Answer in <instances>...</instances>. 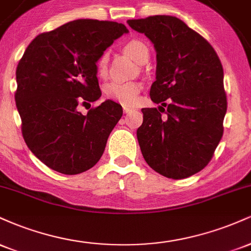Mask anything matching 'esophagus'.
Here are the masks:
<instances>
[{"instance_id":"34e87169","label":"esophagus","mask_w":251,"mask_h":251,"mask_svg":"<svg viewBox=\"0 0 251 251\" xmlns=\"http://www.w3.org/2000/svg\"><path fill=\"white\" fill-rule=\"evenodd\" d=\"M132 109H133V108H131V107H126V106H125V107H124V113L127 114V113H129V112H132Z\"/></svg>"}]
</instances>
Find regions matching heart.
<instances>
[{
	"instance_id": "1",
	"label": "heart",
	"mask_w": 251,
	"mask_h": 251,
	"mask_svg": "<svg viewBox=\"0 0 251 251\" xmlns=\"http://www.w3.org/2000/svg\"><path fill=\"white\" fill-rule=\"evenodd\" d=\"M126 53L138 62H144L149 57V48L139 40H131L124 47ZM108 53L103 51L97 61V70L100 75H105L107 72ZM143 85L139 81H114L105 86V94L108 99L122 103L124 106H133L137 103Z\"/></svg>"
}]
</instances>
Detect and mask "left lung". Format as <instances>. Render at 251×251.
Segmentation results:
<instances>
[{"mask_svg":"<svg viewBox=\"0 0 251 251\" xmlns=\"http://www.w3.org/2000/svg\"><path fill=\"white\" fill-rule=\"evenodd\" d=\"M157 51L150 97L159 108H143L137 138L144 159L158 174L184 179L211 160L226 113L223 67L214 47L175 16L128 20Z\"/></svg>","mask_w":251,"mask_h":251,"instance_id":"obj_1","label":"left lung"}]
</instances>
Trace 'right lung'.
<instances>
[{
	"label": "right lung",
	"mask_w": 251,
	"mask_h": 251,
	"mask_svg": "<svg viewBox=\"0 0 251 251\" xmlns=\"http://www.w3.org/2000/svg\"><path fill=\"white\" fill-rule=\"evenodd\" d=\"M127 31L118 22L75 20L37 35L19 61L15 101L22 135L54 171L81 174L101 158L122 106L106 100L87 114L76 107L101 97L96 63Z\"/></svg>",
	"instance_id": "obj_1"
}]
</instances>
